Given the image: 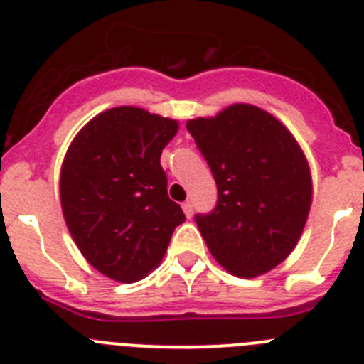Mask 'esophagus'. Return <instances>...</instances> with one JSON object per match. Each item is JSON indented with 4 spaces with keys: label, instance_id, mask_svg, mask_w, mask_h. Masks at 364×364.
Returning <instances> with one entry per match:
<instances>
[{
    "label": "esophagus",
    "instance_id": "obj_1",
    "mask_svg": "<svg viewBox=\"0 0 364 364\" xmlns=\"http://www.w3.org/2000/svg\"><path fill=\"white\" fill-rule=\"evenodd\" d=\"M183 212H185V215L188 217H192V213H193V206H192V201H185L183 203Z\"/></svg>",
    "mask_w": 364,
    "mask_h": 364
}]
</instances>
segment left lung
<instances>
[{
	"label": "left lung",
	"instance_id": "obj_1",
	"mask_svg": "<svg viewBox=\"0 0 364 364\" xmlns=\"http://www.w3.org/2000/svg\"><path fill=\"white\" fill-rule=\"evenodd\" d=\"M186 129L217 183V205L196 223L217 262L235 277L267 273L289 257L311 210L300 145L273 114L235 104Z\"/></svg>",
	"mask_w": 364,
	"mask_h": 364
}]
</instances>
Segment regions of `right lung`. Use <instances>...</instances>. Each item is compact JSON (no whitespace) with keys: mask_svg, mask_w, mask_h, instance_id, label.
<instances>
[{"mask_svg":"<svg viewBox=\"0 0 364 364\" xmlns=\"http://www.w3.org/2000/svg\"><path fill=\"white\" fill-rule=\"evenodd\" d=\"M176 132V120L122 105L87 122L64 156L60 205L68 230L105 277L125 284L147 277L185 223L159 163Z\"/></svg>","mask_w":364,"mask_h":364,"instance_id":"obj_1","label":"right lung"}]
</instances>
